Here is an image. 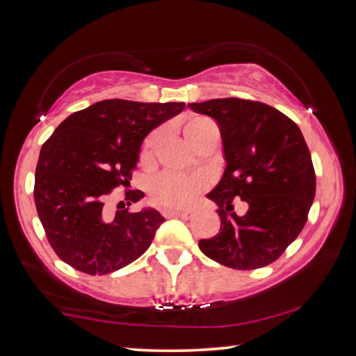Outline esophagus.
I'll return each mask as SVG.
<instances>
[{
  "label": "esophagus",
  "instance_id": "1",
  "mask_svg": "<svg viewBox=\"0 0 356 356\" xmlns=\"http://www.w3.org/2000/svg\"><path fill=\"white\" fill-rule=\"evenodd\" d=\"M168 216H174V218L180 220H190L193 212H190V210H172V212H168Z\"/></svg>",
  "mask_w": 356,
  "mask_h": 356
}]
</instances>
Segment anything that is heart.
Returning <instances> with one entry per match:
<instances>
[{"instance_id":"b5f03b06","label":"heart","mask_w":356,"mask_h":356,"mask_svg":"<svg viewBox=\"0 0 356 356\" xmlns=\"http://www.w3.org/2000/svg\"><path fill=\"white\" fill-rule=\"evenodd\" d=\"M216 127L213 120L204 116H193L184 124V135L191 146L201 140L210 129ZM161 141V131L156 130L143 143L140 159L144 165L152 161L155 150ZM200 191V180L195 177L180 176L174 172H163L150 184V200L165 209H180L193 201Z\"/></svg>"}]
</instances>
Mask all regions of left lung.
<instances>
[{
    "label": "left lung",
    "instance_id": "1",
    "mask_svg": "<svg viewBox=\"0 0 356 356\" xmlns=\"http://www.w3.org/2000/svg\"><path fill=\"white\" fill-rule=\"evenodd\" d=\"M218 124L226 170L207 197L218 206L221 226L200 240L207 257L226 267L254 270L275 262L308 220L316 172L298 125L276 108L237 97L190 104ZM247 202L242 217L233 200Z\"/></svg>",
    "mask_w": 356,
    "mask_h": 356
}]
</instances>
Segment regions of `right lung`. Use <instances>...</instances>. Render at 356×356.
Wrapping results in <instances>:
<instances>
[{"label":"right lung","instance_id":"obj_1","mask_svg":"<svg viewBox=\"0 0 356 356\" xmlns=\"http://www.w3.org/2000/svg\"><path fill=\"white\" fill-rule=\"evenodd\" d=\"M184 108V102L111 99L58 125L40 149L34 202L48 243L61 261L78 272L106 275L146 252L163 216L155 209H125L124 202L143 200L140 190H125L116 212L106 202L114 188L130 185L149 131Z\"/></svg>","mask_w":356,"mask_h":356}]
</instances>
